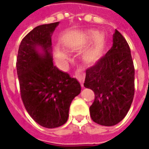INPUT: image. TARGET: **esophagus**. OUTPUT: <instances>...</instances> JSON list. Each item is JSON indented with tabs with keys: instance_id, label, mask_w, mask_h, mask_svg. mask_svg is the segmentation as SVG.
I'll return each instance as SVG.
<instances>
[{
	"instance_id": "obj_1",
	"label": "esophagus",
	"mask_w": 149,
	"mask_h": 149,
	"mask_svg": "<svg viewBox=\"0 0 149 149\" xmlns=\"http://www.w3.org/2000/svg\"><path fill=\"white\" fill-rule=\"evenodd\" d=\"M76 78H77L78 81L81 82V86H82V87H84V74L81 71V70H78V71L76 72Z\"/></svg>"
}]
</instances>
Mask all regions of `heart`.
Masks as SVG:
<instances>
[{
	"label": "heart",
	"mask_w": 149,
	"mask_h": 149,
	"mask_svg": "<svg viewBox=\"0 0 149 149\" xmlns=\"http://www.w3.org/2000/svg\"><path fill=\"white\" fill-rule=\"evenodd\" d=\"M93 33L94 32L92 30L85 31L80 34L75 40V43L78 47H82L91 37L82 54L83 59L88 63H95L101 57L105 45V39L103 34L100 33H96L94 34ZM55 56L56 61L61 66V68H66L69 59L68 54L57 48L56 49Z\"/></svg>",
	"instance_id": "1"
}]
</instances>
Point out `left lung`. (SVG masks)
I'll return each instance as SVG.
<instances>
[{"instance_id":"8db88e82","label":"left lung","mask_w":149,"mask_h":149,"mask_svg":"<svg viewBox=\"0 0 149 149\" xmlns=\"http://www.w3.org/2000/svg\"><path fill=\"white\" fill-rule=\"evenodd\" d=\"M134 78L130 48L116 29L112 48L86 70L84 87L95 93V100L89 108L94 122L113 126L125 118L134 97Z\"/></svg>"}]
</instances>
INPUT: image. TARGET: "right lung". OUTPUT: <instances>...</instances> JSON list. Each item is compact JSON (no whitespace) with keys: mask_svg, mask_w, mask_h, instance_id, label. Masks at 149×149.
Wrapping results in <instances>:
<instances>
[{"mask_svg":"<svg viewBox=\"0 0 149 149\" xmlns=\"http://www.w3.org/2000/svg\"><path fill=\"white\" fill-rule=\"evenodd\" d=\"M59 23L34 28L22 40L17 59L24 107L38 125L48 128L66 123L72 101L81 91L76 78L53 65L52 35Z\"/></svg>","mask_w":149,"mask_h":149,"instance_id":"obj_1","label":"right lung"}]
</instances>
